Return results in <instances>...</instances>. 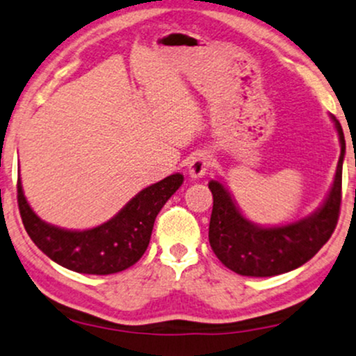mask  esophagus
I'll return each mask as SVG.
<instances>
[{
	"mask_svg": "<svg viewBox=\"0 0 356 356\" xmlns=\"http://www.w3.org/2000/svg\"><path fill=\"white\" fill-rule=\"evenodd\" d=\"M211 165H212L211 154L200 151V152H195L194 156H192L187 170H189V175L192 179H200L207 174V170L211 169Z\"/></svg>",
	"mask_w": 356,
	"mask_h": 356,
	"instance_id": "34e87169",
	"label": "esophagus"
}]
</instances>
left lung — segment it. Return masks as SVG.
Returning <instances> with one entry per match:
<instances>
[{"label": "left lung", "instance_id": "8db88e82", "mask_svg": "<svg viewBox=\"0 0 356 356\" xmlns=\"http://www.w3.org/2000/svg\"><path fill=\"white\" fill-rule=\"evenodd\" d=\"M332 119L341 145L335 181L322 207L305 219L286 225L260 227L242 216L224 184L209 182L213 195L209 242L227 268L247 277L280 275L308 262L332 237L340 216L345 157L343 131L335 115Z\"/></svg>", "mask_w": 356, "mask_h": 356}]
</instances>
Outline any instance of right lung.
Masks as SVG:
<instances>
[{"label":"right lung","mask_w":356,"mask_h":356,"mask_svg":"<svg viewBox=\"0 0 356 356\" xmlns=\"http://www.w3.org/2000/svg\"><path fill=\"white\" fill-rule=\"evenodd\" d=\"M182 182V174H172L145 187L113 219L88 230H66L42 222L29 207L21 179L18 207L28 235L51 260L72 272L109 275L126 270L144 255L157 213Z\"/></svg>","instance_id":"1"}]
</instances>
